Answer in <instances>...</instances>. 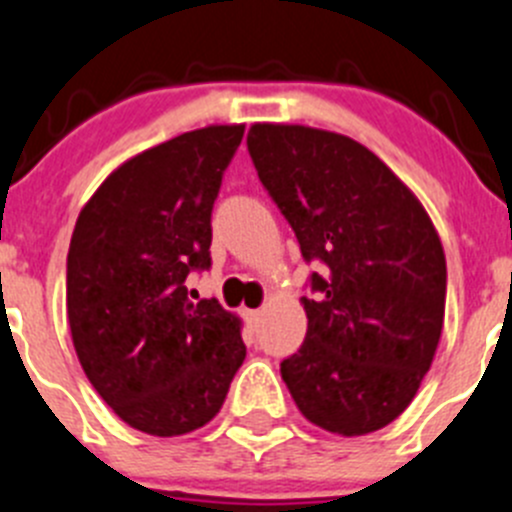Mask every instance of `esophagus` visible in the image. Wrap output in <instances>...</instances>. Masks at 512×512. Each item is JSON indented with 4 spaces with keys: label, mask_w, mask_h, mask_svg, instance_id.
<instances>
[{
    "label": "esophagus",
    "mask_w": 512,
    "mask_h": 512,
    "mask_svg": "<svg viewBox=\"0 0 512 512\" xmlns=\"http://www.w3.org/2000/svg\"><path fill=\"white\" fill-rule=\"evenodd\" d=\"M260 315H262L260 308H257V310H245V321L250 323V328L257 326V321H260Z\"/></svg>",
    "instance_id": "34e87169"
}]
</instances>
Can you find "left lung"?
Instances as JSON below:
<instances>
[{
	"label": "left lung",
	"instance_id": "8db88e82",
	"mask_svg": "<svg viewBox=\"0 0 512 512\" xmlns=\"http://www.w3.org/2000/svg\"><path fill=\"white\" fill-rule=\"evenodd\" d=\"M247 148L293 227L315 298L308 331L280 374L300 414L341 437L394 422L432 366L444 323L447 262L414 191L341 133L255 123Z\"/></svg>",
	"mask_w": 512,
	"mask_h": 512
}]
</instances>
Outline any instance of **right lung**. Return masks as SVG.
<instances>
[{
    "mask_svg": "<svg viewBox=\"0 0 512 512\" xmlns=\"http://www.w3.org/2000/svg\"><path fill=\"white\" fill-rule=\"evenodd\" d=\"M245 126H207L123 161L68 252V323L85 376L128 427L179 437L217 417L245 361L242 323L186 295L212 257V207Z\"/></svg>",
    "mask_w": 512,
    "mask_h": 512,
    "instance_id": "add662e5",
    "label": "right lung"
}]
</instances>
